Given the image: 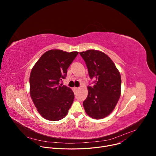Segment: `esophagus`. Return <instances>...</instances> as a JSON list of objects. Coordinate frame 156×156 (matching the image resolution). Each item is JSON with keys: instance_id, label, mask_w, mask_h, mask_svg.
<instances>
[{"instance_id": "34e87169", "label": "esophagus", "mask_w": 156, "mask_h": 156, "mask_svg": "<svg viewBox=\"0 0 156 156\" xmlns=\"http://www.w3.org/2000/svg\"><path fill=\"white\" fill-rule=\"evenodd\" d=\"M74 89H75V90L77 91V90H80V87H74Z\"/></svg>"}]
</instances>
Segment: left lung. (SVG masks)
Masks as SVG:
<instances>
[{
    "label": "left lung",
    "mask_w": 156,
    "mask_h": 156,
    "mask_svg": "<svg viewBox=\"0 0 156 156\" xmlns=\"http://www.w3.org/2000/svg\"><path fill=\"white\" fill-rule=\"evenodd\" d=\"M84 59L94 86H87L88 94L83 102L86 113L101 119L112 113L121 94V76L115 65L105 53L97 50L80 52Z\"/></svg>",
    "instance_id": "left-lung-1"
}]
</instances>
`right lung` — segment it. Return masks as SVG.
Masks as SVG:
<instances>
[{"instance_id":"obj_1","label":"right lung","mask_w":156,"mask_h":156,"mask_svg":"<svg viewBox=\"0 0 156 156\" xmlns=\"http://www.w3.org/2000/svg\"><path fill=\"white\" fill-rule=\"evenodd\" d=\"M78 52L52 49L42 55L30 76V93L38 112L45 119L57 121L68 114L75 95L60 83Z\"/></svg>"}]
</instances>
